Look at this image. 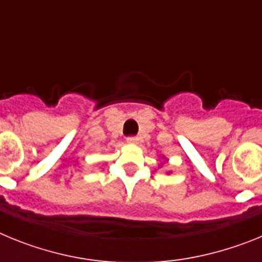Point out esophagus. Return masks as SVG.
<instances>
[{"label":"esophagus","instance_id":"1","mask_svg":"<svg viewBox=\"0 0 262 262\" xmlns=\"http://www.w3.org/2000/svg\"><path fill=\"white\" fill-rule=\"evenodd\" d=\"M127 143H128V144H138L139 138L138 136H131V138H127Z\"/></svg>","mask_w":262,"mask_h":262}]
</instances>
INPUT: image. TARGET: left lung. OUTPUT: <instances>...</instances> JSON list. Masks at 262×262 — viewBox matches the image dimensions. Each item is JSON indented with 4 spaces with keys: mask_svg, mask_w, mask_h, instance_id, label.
Listing matches in <instances>:
<instances>
[{
    "mask_svg": "<svg viewBox=\"0 0 262 262\" xmlns=\"http://www.w3.org/2000/svg\"><path fill=\"white\" fill-rule=\"evenodd\" d=\"M161 160H164V163H161L160 164V168H161V166H164V164H165V161H166V157L165 156H161ZM170 170H168V172H166V174H170Z\"/></svg>",
    "mask_w": 262,
    "mask_h": 262,
    "instance_id": "obj_1",
    "label": "left lung"
}]
</instances>
